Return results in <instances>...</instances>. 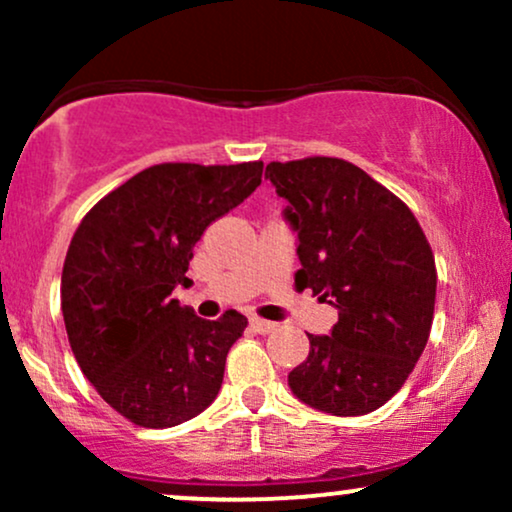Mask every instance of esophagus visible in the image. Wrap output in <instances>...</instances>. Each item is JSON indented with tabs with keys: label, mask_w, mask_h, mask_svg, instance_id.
Listing matches in <instances>:
<instances>
[{
	"label": "esophagus",
	"mask_w": 512,
	"mask_h": 512,
	"mask_svg": "<svg viewBox=\"0 0 512 512\" xmlns=\"http://www.w3.org/2000/svg\"><path fill=\"white\" fill-rule=\"evenodd\" d=\"M250 327H252V330H255L257 334H269V332H274V330H276L274 322L262 320V317H252V320H250Z\"/></svg>",
	"instance_id": "1"
}]
</instances>
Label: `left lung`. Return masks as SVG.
Here are the masks:
<instances>
[{"instance_id": "left-lung-1", "label": "left lung", "mask_w": 512, "mask_h": 512, "mask_svg": "<svg viewBox=\"0 0 512 512\" xmlns=\"http://www.w3.org/2000/svg\"><path fill=\"white\" fill-rule=\"evenodd\" d=\"M264 178L289 202L296 286L339 313L330 334H308L291 392L332 416L375 411L426 349L438 281L431 245L402 199L342 158L274 161Z\"/></svg>"}]
</instances>
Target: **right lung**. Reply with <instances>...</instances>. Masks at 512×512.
Segmentation results:
<instances>
[{
	"instance_id": "right-lung-1",
	"label": "right lung",
	"mask_w": 512,
	"mask_h": 512,
	"mask_svg": "<svg viewBox=\"0 0 512 512\" xmlns=\"http://www.w3.org/2000/svg\"><path fill=\"white\" fill-rule=\"evenodd\" d=\"M262 168L151 166L76 228L62 269L64 327L86 378L132 424L178 426L219 395L228 349L248 320L236 310L202 320L170 293L192 284L195 243L257 190Z\"/></svg>"
}]
</instances>
